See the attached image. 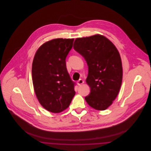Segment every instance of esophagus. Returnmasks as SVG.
<instances>
[{
  "instance_id": "1",
  "label": "esophagus",
  "mask_w": 151,
  "mask_h": 151,
  "mask_svg": "<svg viewBox=\"0 0 151 151\" xmlns=\"http://www.w3.org/2000/svg\"><path fill=\"white\" fill-rule=\"evenodd\" d=\"M83 83H84V81H83V80H82L81 79H79V80L78 81V84L79 86L83 84Z\"/></svg>"
}]
</instances>
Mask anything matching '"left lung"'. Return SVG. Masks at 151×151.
<instances>
[{
  "label": "left lung",
  "mask_w": 151,
  "mask_h": 151,
  "mask_svg": "<svg viewBox=\"0 0 151 151\" xmlns=\"http://www.w3.org/2000/svg\"><path fill=\"white\" fill-rule=\"evenodd\" d=\"M73 48L84 58L88 66L86 81L91 92L85 100L96 110L106 109L122 84V62L118 51L107 38L99 35L76 38Z\"/></svg>",
  "instance_id": "1"
}]
</instances>
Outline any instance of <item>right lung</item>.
Wrapping results in <instances>:
<instances>
[{"instance_id":"right-lung-1","label":"right lung","mask_w":151,"mask_h":151,"mask_svg":"<svg viewBox=\"0 0 151 151\" xmlns=\"http://www.w3.org/2000/svg\"><path fill=\"white\" fill-rule=\"evenodd\" d=\"M74 39L57 38L37 50L32 63V80L36 96L47 110L58 113L66 109L75 94L67 71L65 58Z\"/></svg>"}]
</instances>
